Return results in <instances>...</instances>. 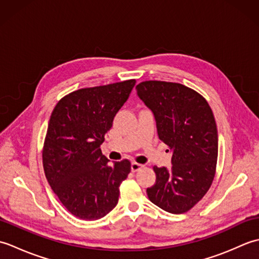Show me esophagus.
Returning <instances> with one entry per match:
<instances>
[{"mask_svg": "<svg viewBox=\"0 0 259 259\" xmlns=\"http://www.w3.org/2000/svg\"><path fill=\"white\" fill-rule=\"evenodd\" d=\"M142 167V164H140V163H137V162H133L131 163V170H133L134 172H136V171H138V170H140Z\"/></svg>", "mask_w": 259, "mask_h": 259, "instance_id": "obj_1", "label": "esophagus"}]
</instances>
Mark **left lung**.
Masks as SVG:
<instances>
[{"label": "left lung", "mask_w": 259, "mask_h": 259, "mask_svg": "<svg viewBox=\"0 0 259 259\" xmlns=\"http://www.w3.org/2000/svg\"><path fill=\"white\" fill-rule=\"evenodd\" d=\"M136 89L153 113L159 139L172 152L171 168L153 167L156 184L147 188L148 198L170 213H184L206 195L216 172L212 111L205 98L180 83L145 81Z\"/></svg>", "instance_id": "1"}]
</instances>
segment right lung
I'll use <instances>...</instances> for the list:
<instances>
[{"label": "right lung", "instance_id": "add662e5", "mask_svg": "<svg viewBox=\"0 0 259 259\" xmlns=\"http://www.w3.org/2000/svg\"><path fill=\"white\" fill-rule=\"evenodd\" d=\"M136 80L85 88L60 100L49 121L43 168L54 194L80 219L97 221L117 206L129 160L113 162L101 152L104 135L128 100Z\"/></svg>", "mask_w": 259, "mask_h": 259}]
</instances>
